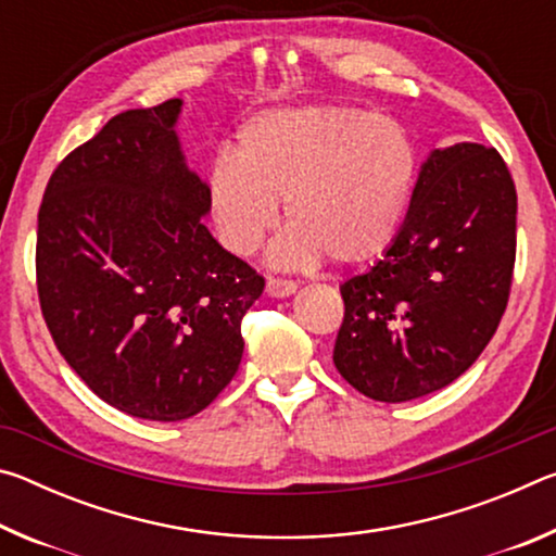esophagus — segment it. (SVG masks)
Listing matches in <instances>:
<instances>
[{
    "mask_svg": "<svg viewBox=\"0 0 556 556\" xmlns=\"http://www.w3.org/2000/svg\"><path fill=\"white\" fill-rule=\"evenodd\" d=\"M296 291V281L291 279H279V277H269L267 279V294L275 296V299H285L289 294H294Z\"/></svg>",
    "mask_w": 556,
    "mask_h": 556,
    "instance_id": "34e87169",
    "label": "esophagus"
}]
</instances>
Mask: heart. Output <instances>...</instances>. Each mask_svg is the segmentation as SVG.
<instances>
[{
	"instance_id": "1",
	"label": "heart",
	"mask_w": 556,
	"mask_h": 556,
	"mask_svg": "<svg viewBox=\"0 0 556 556\" xmlns=\"http://www.w3.org/2000/svg\"><path fill=\"white\" fill-rule=\"evenodd\" d=\"M417 154L394 119L353 108H277L250 117L205 178V203L225 250L250 257L279 223L269 262L301 269L380 257L407 211Z\"/></svg>"
}]
</instances>
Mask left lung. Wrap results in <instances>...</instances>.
I'll return each instance as SVG.
<instances>
[{
	"label": "left lung",
	"instance_id": "left-lung-1",
	"mask_svg": "<svg viewBox=\"0 0 556 556\" xmlns=\"http://www.w3.org/2000/svg\"><path fill=\"white\" fill-rule=\"evenodd\" d=\"M515 220V184L495 149H434L397 238L341 285L338 372L378 402L425 397L464 375L510 296Z\"/></svg>",
	"mask_w": 556,
	"mask_h": 556
}]
</instances>
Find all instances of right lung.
I'll use <instances>...</instances> for the list:
<instances>
[{
  "instance_id": "obj_1",
  "label": "right lung",
  "mask_w": 556,
  "mask_h": 556,
  "mask_svg": "<svg viewBox=\"0 0 556 556\" xmlns=\"http://www.w3.org/2000/svg\"><path fill=\"white\" fill-rule=\"evenodd\" d=\"M184 100L112 117L46 186L36 281L65 363L119 412L181 421L242 361L240 324L265 289L205 228V181L186 164Z\"/></svg>"
}]
</instances>
